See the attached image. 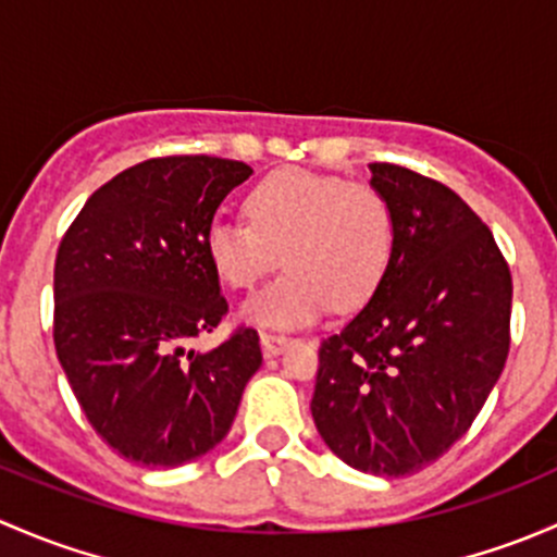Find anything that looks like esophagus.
Listing matches in <instances>:
<instances>
[{"mask_svg":"<svg viewBox=\"0 0 557 557\" xmlns=\"http://www.w3.org/2000/svg\"><path fill=\"white\" fill-rule=\"evenodd\" d=\"M261 345L267 356H277V352H283L290 345V336L280 334V331H261Z\"/></svg>","mask_w":557,"mask_h":557,"instance_id":"obj_1","label":"esophagus"}]
</instances>
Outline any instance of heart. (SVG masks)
Returning <instances> with one entry per match:
<instances>
[{
	"instance_id": "obj_1",
	"label": "heart",
	"mask_w": 557,
	"mask_h": 557,
	"mask_svg": "<svg viewBox=\"0 0 557 557\" xmlns=\"http://www.w3.org/2000/svg\"><path fill=\"white\" fill-rule=\"evenodd\" d=\"M247 218L221 215L207 228V256L218 277L247 290L283 258L277 280L245 305V318L294 329L334 301L350 312L383 285L396 247V212L372 183L339 174L283 170L245 196Z\"/></svg>"
}]
</instances>
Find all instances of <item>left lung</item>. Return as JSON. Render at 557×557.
I'll use <instances>...</instances> for the list:
<instances>
[{
    "mask_svg": "<svg viewBox=\"0 0 557 557\" xmlns=\"http://www.w3.org/2000/svg\"><path fill=\"white\" fill-rule=\"evenodd\" d=\"M396 212L383 285L320 342L312 418L347 466L414 474L469 431L509 356L512 274L491 228L455 190L369 164Z\"/></svg>",
    "mask_w": 557,
    "mask_h": 557,
    "instance_id": "obj_1",
    "label": "left lung"
}]
</instances>
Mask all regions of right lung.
<instances>
[{"label": "right lung", "instance_id": "1", "mask_svg": "<svg viewBox=\"0 0 557 557\" xmlns=\"http://www.w3.org/2000/svg\"><path fill=\"white\" fill-rule=\"evenodd\" d=\"M243 161L159 156L94 190L61 237L53 345L91 429L139 466L188 463L228 434L261 367L258 331L190 342L228 314L207 228Z\"/></svg>", "mask_w": 557, "mask_h": 557}]
</instances>
